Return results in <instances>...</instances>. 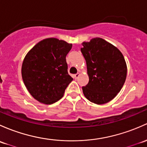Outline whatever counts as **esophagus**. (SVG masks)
<instances>
[{
    "label": "esophagus",
    "instance_id": "1",
    "mask_svg": "<svg viewBox=\"0 0 147 147\" xmlns=\"http://www.w3.org/2000/svg\"><path fill=\"white\" fill-rule=\"evenodd\" d=\"M80 74L79 73V72H78V73L75 74V75H74V78H75V79H78L79 77H80Z\"/></svg>",
    "mask_w": 147,
    "mask_h": 147
}]
</instances>
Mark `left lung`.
Wrapping results in <instances>:
<instances>
[{
  "label": "left lung",
  "instance_id": "obj_1",
  "mask_svg": "<svg viewBox=\"0 0 147 147\" xmlns=\"http://www.w3.org/2000/svg\"><path fill=\"white\" fill-rule=\"evenodd\" d=\"M81 52L85 58L89 83L82 87L89 101L104 104L113 99L123 86L127 64L118 48L101 38L84 41Z\"/></svg>",
  "mask_w": 147,
  "mask_h": 147
}]
</instances>
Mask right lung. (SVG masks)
<instances>
[{
    "label": "right lung",
    "mask_w": 147,
    "mask_h": 147,
    "mask_svg": "<svg viewBox=\"0 0 147 147\" xmlns=\"http://www.w3.org/2000/svg\"><path fill=\"white\" fill-rule=\"evenodd\" d=\"M72 44L48 38L27 53L22 65V77L29 94L40 103L52 104L63 96L73 80L67 72L66 55Z\"/></svg>",
    "instance_id": "add662e5"
}]
</instances>
